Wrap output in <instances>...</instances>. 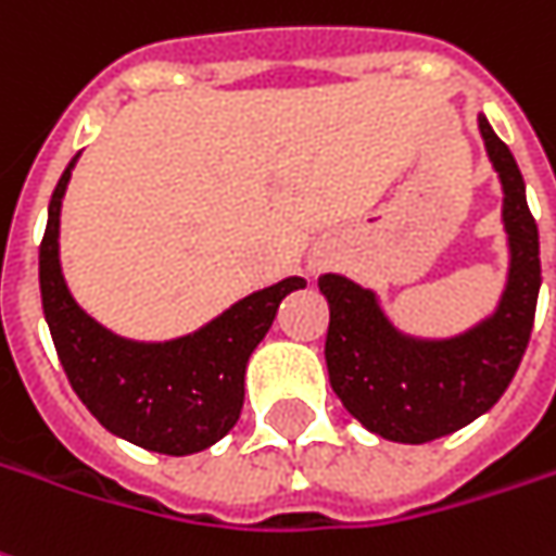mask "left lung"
Masks as SVG:
<instances>
[{"instance_id": "1", "label": "left lung", "mask_w": 556, "mask_h": 556, "mask_svg": "<svg viewBox=\"0 0 556 556\" xmlns=\"http://www.w3.org/2000/svg\"><path fill=\"white\" fill-rule=\"evenodd\" d=\"M500 173L502 222L511 267L496 313L451 341H417L395 331L368 289L338 274L319 277L328 301L326 365L331 389L368 432L402 444L451 435L496 405L530 343L542 286L539 228L515 154L478 118Z\"/></svg>"}]
</instances>
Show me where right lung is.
<instances>
[{"mask_svg": "<svg viewBox=\"0 0 556 556\" xmlns=\"http://www.w3.org/2000/svg\"><path fill=\"white\" fill-rule=\"evenodd\" d=\"M72 164L63 169L39 247L41 309L54 338L60 365L75 395L112 435L167 456L206 451L233 429L243 407L247 362L274 326L279 301L304 289L289 277L249 294L210 326L169 343H134L97 326L72 301L60 274V203Z\"/></svg>", "mask_w": 556, "mask_h": 556, "instance_id": "1", "label": "right lung"}]
</instances>
